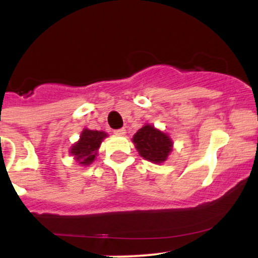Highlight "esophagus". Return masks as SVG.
<instances>
[{
	"label": "esophagus",
	"instance_id": "esophagus-1",
	"mask_svg": "<svg viewBox=\"0 0 258 258\" xmlns=\"http://www.w3.org/2000/svg\"><path fill=\"white\" fill-rule=\"evenodd\" d=\"M114 134H116L117 136H123V135H126V130H124V128L116 130V131H114Z\"/></svg>",
	"mask_w": 258,
	"mask_h": 258
}]
</instances>
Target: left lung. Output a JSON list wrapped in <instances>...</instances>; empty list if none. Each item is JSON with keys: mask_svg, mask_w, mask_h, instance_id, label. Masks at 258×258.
<instances>
[{"mask_svg": "<svg viewBox=\"0 0 258 258\" xmlns=\"http://www.w3.org/2000/svg\"><path fill=\"white\" fill-rule=\"evenodd\" d=\"M132 142L140 156L153 163H161L167 160L172 151V140L160 130L151 124H145L135 134Z\"/></svg>", "mask_w": 258, "mask_h": 258, "instance_id": "left-lung-1", "label": "left lung"}]
</instances>
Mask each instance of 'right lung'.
<instances>
[{"label": "right lung", "instance_id": "obj_1", "mask_svg": "<svg viewBox=\"0 0 258 258\" xmlns=\"http://www.w3.org/2000/svg\"><path fill=\"white\" fill-rule=\"evenodd\" d=\"M107 134L103 131H93L85 128L81 132L80 140L70 150V153L75 156L80 165L88 166L95 161L101 142Z\"/></svg>", "mask_w": 258, "mask_h": 258}]
</instances>
